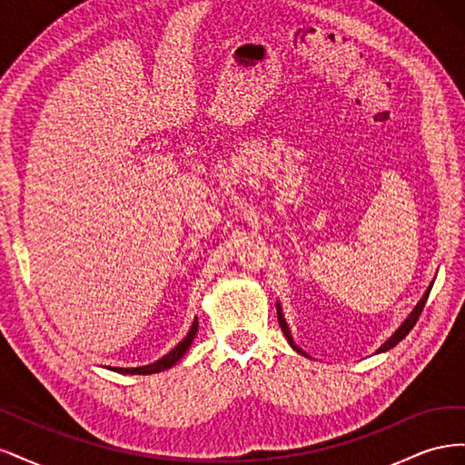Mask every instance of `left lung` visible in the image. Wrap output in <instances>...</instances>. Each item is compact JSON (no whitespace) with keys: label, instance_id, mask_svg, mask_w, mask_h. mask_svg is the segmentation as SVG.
I'll return each mask as SVG.
<instances>
[{"label":"left lung","instance_id":"left-lung-1","mask_svg":"<svg viewBox=\"0 0 465 465\" xmlns=\"http://www.w3.org/2000/svg\"><path fill=\"white\" fill-rule=\"evenodd\" d=\"M430 289H432V285L427 289V292L423 294V299H420V301H419V304L413 308V312H411L410 316H407V320L401 323L400 330H398L396 333H393V335L390 337V340H388V341H386L382 347L378 349V353H382V351H388V349H391V347H396V345H398V343L403 340V337H405L407 333H410V331L413 330V326H415V323H417V320H419L420 312H423V308H425V302H427V299H429V292H430ZM277 320H279V326H281V330H283V333H285V337H287V341L291 343V347H292L294 351H297V353H301V355H306L304 351H302V349H301L297 343L292 341L291 331H289V328H287V322H285L283 314H281V308H279V304H277Z\"/></svg>","mask_w":465,"mask_h":465}]
</instances>
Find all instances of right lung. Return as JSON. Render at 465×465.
<instances>
[{
  "instance_id": "obj_1",
  "label": "right lung",
  "mask_w": 465,
  "mask_h": 465,
  "mask_svg": "<svg viewBox=\"0 0 465 465\" xmlns=\"http://www.w3.org/2000/svg\"><path fill=\"white\" fill-rule=\"evenodd\" d=\"M195 333H198V320H193L192 328H190V331H188V335L184 337V340H182V341L171 351V353L164 355V357L159 359L157 362L147 364V367H137V369H112V371H116V372H120V374H154V372H161V371L171 369L173 364H176V361H180L182 355L186 353L188 347H190L192 341H193Z\"/></svg>"
}]
</instances>
